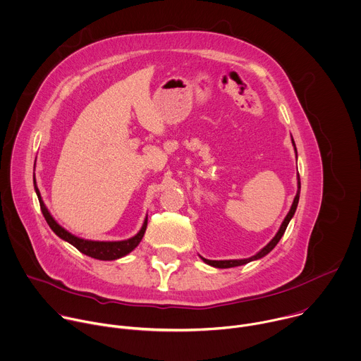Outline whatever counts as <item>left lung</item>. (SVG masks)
Masks as SVG:
<instances>
[{
  "label": "left lung",
  "instance_id": "1",
  "mask_svg": "<svg viewBox=\"0 0 361 361\" xmlns=\"http://www.w3.org/2000/svg\"><path fill=\"white\" fill-rule=\"evenodd\" d=\"M292 144H293V147H295L293 140H292ZM295 152H296V148H295ZM296 157H298V155H296ZM299 195H300V178H299V173H298V190H296V196H295V199H293V203H292V206H290V209H289L286 217L283 219V221H282V224H281L278 233L275 234V237H274L261 251H258L255 255H252V257H250V258H244V259H221V261H212V259H206V258H203V257H202V259H203L206 264H209V265H212V267H216V268H231V267L244 265V264H247V262H250V261L262 258L264 255H267V254L278 244V241H279L281 237L283 235V233H285V230H286V227H288L290 219L293 217V214H295V212H296L298 202H299Z\"/></svg>",
  "mask_w": 361,
  "mask_h": 361
}]
</instances>
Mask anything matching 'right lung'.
<instances>
[{
  "mask_svg": "<svg viewBox=\"0 0 361 361\" xmlns=\"http://www.w3.org/2000/svg\"><path fill=\"white\" fill-rule=\"evenodd\" d=\"M34 186H35V192L38 195V199H39V204H41V210H42V214L47 220V223L49 224V227L54 230V233L56 235H59L62 240L71 243L73 247H76L80 252L92 257V258H96V259H103V261H111V259H117V258H121L124 255H127L128 252H131L138 244L140 241L142 240L144 237V233L147 230V224H148V217H145L144 220V224L141 227V230L131 238L128 240H123V241H93V240H85V238H80V237H76L73 235L72 233H69L68 230H65L62 226H59L56 223V220L51 216L49 210L47 209L42 197H41V193H39V189L37 186V180H35V175H34Z\"/></svg>",
  "mask_w": 361,
  "mask_h": 361,
  "instance_id": "add662e5",
  "label": "right lung"
}]
</instances>
